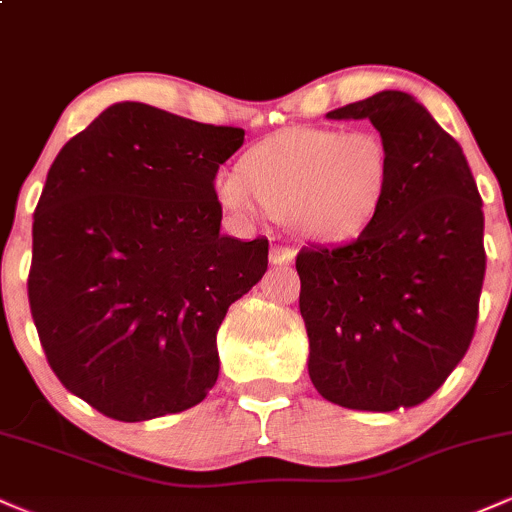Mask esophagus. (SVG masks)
Returning <instances> with one entry per match:
<instances>
[{"label": "esophagus", "instance_id": "1", "mask_svg": "<svg viewBox=\"0 0 512 512\" xmlns=\"http://www.w3.org/2000/svg\"><path fill=\"white\" fill-rule=\"evenodd\" d=\"M269 262L272 264H289L293 262V250L291 248H281V245H274L269 250Z\"/></svg>", "mask_w": 512, "mask_h": 512}]
</instances>
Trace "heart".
Instances as JSON below:
<instances>
[{"mask_svg": "<svg viewBox=\"0 0 512 512\" xmlns=\"http://www.w3.org/2000/svg\"><path fill=\"white\" fill-rule=\"evenodd\" d=\"M392 156L375 132L289 127L262 139L238 170L214 180L216 199L240 221L281 219L310 243H342L378 216Z\"/></svg>", "mask_w": 512, "mask_h": 512, "instance_id": "b5f03b06", "label": "heart"}]
</instances>
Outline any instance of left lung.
<instances>
[{
	"mask_svg": "<svg viewBox=\"0 0 512 512\" xmlns=\"http://www.w3.org/2000/svg\"><path fill=\"white\" fill-rule=\"evenodd\" d=\"M327 117L373 122L392 180L356 240L298 252L308 375L339 407H416L462 361L477 327L486 272L477 182L462 146L409 93L380 91Z\"/></svg>",
	"mask_w": 512,
	"mask_h": 512,
	"instance_id": "1",
	"label": "left lung"
}]
</instances>
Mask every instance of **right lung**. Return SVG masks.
<instances>
[{
  "instance_id": "1",
  "label": "right lung",
  "mask_w": 512,
  "mask_h": 512,
  "mask_svg": "<svg viewBox=\"0 0 512 512\" xmlns=\"http://www.w3.org/2000/svg\"><path fill=\"white\" fill-rule=\"evenodd\" d=\"M243 139L125 101L52 161L33 214L31 315L60 383L110 419L178 414L219 378L228 305L267 272V238L221 236L214 178Z\"/></svg>"
}]
</instances>
